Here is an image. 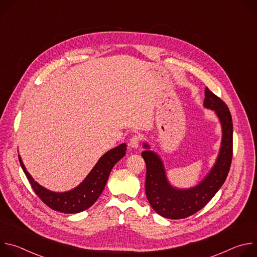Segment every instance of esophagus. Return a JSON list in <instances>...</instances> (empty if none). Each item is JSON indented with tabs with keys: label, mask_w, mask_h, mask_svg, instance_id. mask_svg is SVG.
<instances>
[{
	"label": "esophagus",
	"mask_w": 257,
	"mask_h": 257,
	"mask_svg": "<svg viewBox=\"0 0 257 257\" xmlns=\"http://www.w3.org/2000/svg\"><path fill=\"white\" fill-rule=\"evenodd\" d=\"M139 141H140V137H139V136H137V135H134V136L130 139V142H129L130 148H131V149H133V150L138 149V146H139Z\"/></svg>",
	"instance_id": "34e87169"
}]
</instances>
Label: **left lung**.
<instances>
[{"label": "left lung", "instance_id": "obj_1", "mask_svg": "<svg viewBox=\"0 0 257 257\" xmlns=\"http://www.w3.org/2000/svg\"><path fill=\"white\" fill-rule=\"evenodd\" d=\"M203 106L211 109L221 124L222 139L215 162L196 185L178 188L171 184L165 164L151 144L143 141L141 156L146 164L145 193L150 204L160 215L179 219L201 209L222 187L228 176L233 154V122L227 104L207 87Z\"/></svg>", "mask_w": 257, "mask_h": 257}]
</instances>
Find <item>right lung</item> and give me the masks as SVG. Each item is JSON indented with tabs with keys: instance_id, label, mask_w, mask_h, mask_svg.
<instances>
[{
	"instance_id": "obj_1",
	"label": "right lung",
	"mask_w": 257,
	"mask_h": 257,
	"mask_svg": "<svg viewBox=\"0 0 257 257\" xmlns=\"http://www.w3.org/2000/svg\"><path fill=\"white\" fill-rule=\"evenodd\" d=\"M127 144L122 143L99 158L85 179L69 191L56 192L36 182L26 170L20 155L19 162L30 185L38 196L52 209L64 213H77L89 208L100 196L113 167L126 155Z\"/></svg>"
}]
</instances>
